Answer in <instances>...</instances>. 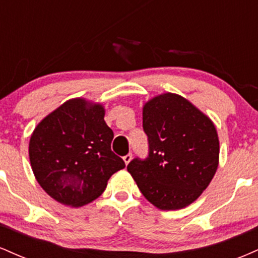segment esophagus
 Wrapping results in <instances>:
<instances>
[{"mask_svg": "<svg viewBox=\"0 0 258 258\" xmlns=\"http://www.w3.org/2000/svg\"><path fill=\"white\" fill-rule=\"evenodd\" d=\"M132 160V154H127V155L123 156V161H125L126 165H128V162Z\"/></svg>", "mask_w": 258, "mask_h": 258, "instance_id": "1", "label": "esophagus"}]
</instances>
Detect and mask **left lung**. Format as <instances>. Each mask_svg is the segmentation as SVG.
Here are the masks:
<instances>
[{"label": "left lung", "instance_id": "left-lung-1", "mask_svg": "<svg viewBox=\"0 0 258 258\" xmlns=\"http://www.w3.org/2000/svg\"><path fill=\"white\" fill-rule=\"evenodd\" d=\"M146 159L127 165L139 190L161 210H178L200 197L218 166L212 121L183 97L165 93L143 108Z\"/></svg>", "mask_w": 258, "mask_h": 258}]
</instances>
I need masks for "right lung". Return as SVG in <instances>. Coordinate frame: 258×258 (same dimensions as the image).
<instances>
[{
	"label": "right lung",
	"instance_id": "1",
	"mask_svg": "<svg viewBox=\"0 0 258 258\" xmlns=\"http://www.w3.org/2000/svg\"><path fill=\"white\" fill-rule=\"evenodd\" d=\"M112 138L102 105L84 99L64 103L38 123L30 138L29 156L37 182L64 205L91 203L125 167L111 150Z\"/></svg>",
	"mask_w": 258,
	"mask_h": 258
}]
</instances>
